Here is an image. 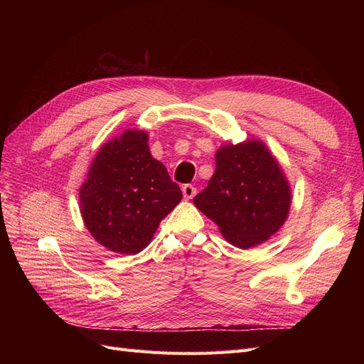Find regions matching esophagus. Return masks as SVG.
<instances>
[{"instance_id": "obj_1", "label": "esophagus", "mask_w": 364, "mask_h": 364, "mask_svg": "<svg viewBox=\"0 0 364 364\" xmlns=\"http://www.w3.org/2000/svg\"><path fill=\"white\" fill-rule=\"evenodd\" d=\"M182 193H183L185 199H193V197L197 194V190L194 188V185L186 183V185L182 186Z\"/></svg>"}]
</instances>
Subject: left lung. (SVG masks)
<instances>
[{
  "label": "left lung",
  "mask_w": 364,
  "mask_h": 364,
  "mask_svg": "<svg viewBox=\"0 0 364 364\" xmlns=\"http://www.w3.org/2000/svg\"><path fill=\"white\" fill-rule=\"evenodd\" d=\"M193 202L230 245L250 249L267 241L285 223L291 188L267 146L247 138L220 146L213 178Z\"/></svg>",
  "instance_id": "8db88e82"
}]
</instances>
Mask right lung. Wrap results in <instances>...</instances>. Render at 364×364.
<instances>
[{
    "mask_svg": "<svg viewBox=\"0 0 364 364\" xmlns=\"http://www.w3.org/2000/svg\"><path fill=\"white\" fill-rule=\"evenodd\" d=\"M181 200L179 185L151 156L149 134L136 129L105 142L79 191L86 229L97 243L123 255L144 250Z\"/></svg>",
    "mask_w": 364,
    "mask_h": 364,
    "instance_id": "1",
    "label": "right lung"
}]
</instances>
